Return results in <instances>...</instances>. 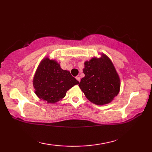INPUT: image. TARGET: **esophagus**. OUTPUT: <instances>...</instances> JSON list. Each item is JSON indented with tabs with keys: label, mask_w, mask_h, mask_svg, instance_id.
<instances>
[{
	"label": "esophagus",
	"mask_w": 152,
	"mask_h": 152,
	"mask_svg": "<svg viewBox=\"0 0 152 152\" xmlns=\"http://www.w3.org/2000/svg\"><path fill=\"white\" fill-rule=\"evenodd\" d=\"M76 79L77 80H78L79 82H80V76H76Z\"/></svg>",
	"instance_id": "obj_1"
}]
</instances>
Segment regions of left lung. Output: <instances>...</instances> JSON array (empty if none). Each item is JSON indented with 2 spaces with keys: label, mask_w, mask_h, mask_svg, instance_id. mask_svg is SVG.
<instances>
[{
  "label": "left lung",
  "mask_w": 152,
  "mask_h": 152,
  "mask_svg": "<svg viewBox=\"0 0 152 152\" xmlns=\"http://www.w3.org/2000/svg\"><path fill=\"white\" fill-rule=\"evenodd\" d=\"M80 88L92 103L103 105L111 102L120 91V78L111 60L104 53L84 62Z\"/></svg>",
  "instance_id": "8db88e82"
}]
</instances>
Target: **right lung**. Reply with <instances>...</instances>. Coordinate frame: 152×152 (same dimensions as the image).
Wrapping results in <instances>:
<instances>
[{"mask_svg": "<svg viewBox=\"0 0 152 152\" xmlns=\"http://www.w3.org/2000/svg\"><path fill=\"white\" fill-rule=\"evenodd\" d=\"M78 83L70 72L62 70L60 64L48 57L38 66L33 80L35 94L49 103L60 101L69 89Z\"/></svg>", "mask_w": 152, "mask_h": 152, "instance_id": "right-lung-1", "label": "right lung"}]
</instances>
